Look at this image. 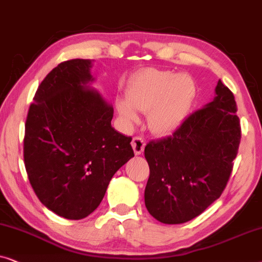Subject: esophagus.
<instances>
[{
    "instance_id": "obj_1",
    "label": "esophagus",
    "mask_w": 262,
    "mask_h": 262,
    "mask_svg": "<svg viewBox=\"0 0 262 262\" xmlns=\"http://www.w3.org/2000/svg\"><path fill=\"white\" fill-rule=\"evenodd\" d=\"M132 147H133L135 155H141L145 148V140L140 137H134L132 140Z\"/></svg>"
}]
</instances>
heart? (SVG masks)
I'll list each match as a JSON object with an SVG mask.
<instances>
[{"label":"heart","mask_w":262,"mask_h":262,"mask_svg":"<svg viewBox=\"0 0 262 262\" xmlns=\"http://www.w3.org/2000/svg\"><path fill=\"white\" fill-rule=\"evenodd\" d=\"M196 86L188 74L147 68L129 80L127 102L117 103L118 113L128 124L138 121L135 109L148 113V127L155 134L166 135L186 118L195 98Z\"/></svg>","instance_id":"b5f03b06"}]
</instances>
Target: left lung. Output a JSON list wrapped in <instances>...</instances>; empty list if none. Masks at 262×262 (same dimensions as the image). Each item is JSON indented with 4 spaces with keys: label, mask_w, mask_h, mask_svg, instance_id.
<instances>
[{
    "label": "left lung",
    "mask_w": 262,
    "mask_h": 262,
    "mask_svg": "<svg viewBox=\"0 0 262 262\" xmlns=\"http://www.w3.org/2000/svg\"><path fill=\"white\" fill-rule=\"evenodd\" d=\"M232 92L219 80L211 103L189 115L170 137L149 141L145 205L164 224L200 215L221 196L241 141Z\"/></svg>",
    "instance_id": "obj_1"
}]
</instances>
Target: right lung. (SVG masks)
Here are the masks:
<instances>
[{
    "label": "right lung",
    "instance_id": "right-lung-1",
    "mask_svg": "<svg viewBox=\"0 0 262 262\" xmlns=\"http://www.w3.org/2000/svg\"><path fill=\"white\" fill-rule=\"evenodd\" d=\"M92 62L55 67L38 86L25 123L24 162L41 204L78 221L92 213L115 172L132 157L130 137L111 127L114 107L97 91Z\"/></svg>",
    "mask_w": 262,
    "mask_h": 262
}]
</instances>
